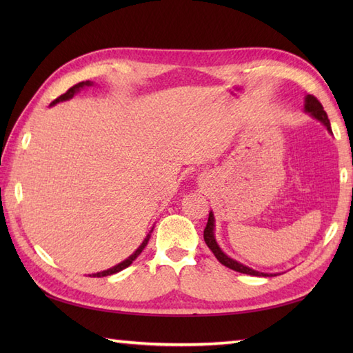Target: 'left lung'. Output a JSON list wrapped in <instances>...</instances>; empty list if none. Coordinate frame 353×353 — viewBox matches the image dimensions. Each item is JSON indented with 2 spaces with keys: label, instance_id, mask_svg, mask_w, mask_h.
I'll list each match as a JSON object with an SVG mask.
<instances>
[{
  "label": "left lung",
  "instance_id": "obj_1",
  "mask_svg": "<svg viewBox=\"0 0 353 353\" xmlns=\"http://www.w3.org/2000/svg\"><path fill=\"white\" fill-rule=\"evenodd\" d=\"M303 110L305 114H310L314 119H317L321 124L326 127V130L332 134V129H331V123H329L326 112L323 110V106H321L320 101L316 99L314 95H305V104H303ZM205 243L208 244L209 249L212 250V253L215 254V258L219 259L223 265H226L230 270H235L238 273H244V274H250V276H264V277H272V276H277L279 273H262L258 272V270H253L250 267H247L241 262H238L236 259L228 256L226 253L221 250V247L216 243L215 238V216L214 212H209V219H208V224L205 228Z\"/></svg>",
  "mask_w": 353,
  "mask_h": 353
}]
</instances>
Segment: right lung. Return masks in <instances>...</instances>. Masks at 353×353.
<instances>
[{"mask_svg": "<svg viewBox=\"0 0 353 353\" xmlns=\"http://www.w3.org/2000/svg\"><path fill=\"white\" fill-rule=\"evenodd\" d=\"M88 86H94V81H91V80H86V81H80V83H77V85H74L72 88H70L68 91H66L63 95H61L59 97V99H56L54 101H52L50 106H54V104H57V103H62V101H66V100H71L74 95H76L77 92H80L81 89L83 88H88ZM154 228V226H153ZM153 228H152V230L148 232L147 234V236L144 238V241L141 243V245L138 247L137 250H134L129 258L127 259H124V261H121L119 262V264H117V265H114V267H110V268H108V270H103V272H99V273H94V274H89V276H92V277H104V276H110V274H115V273H118V272H121V270H124V268H127L129 267L132 262L137 259L139 254H141V252L145 249V245H147V243H148V239H150V235H152V232H153Z\"/></svg>", "mask_w": 353, "mask_h": 353, "instance_id": "obj_1", "label": "right lung"}]
</instances>
